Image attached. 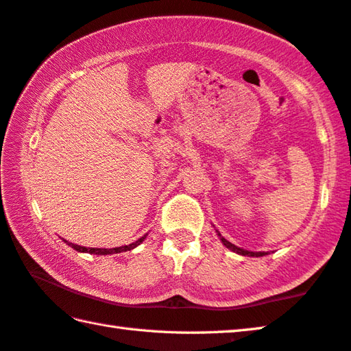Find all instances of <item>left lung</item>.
I'll return each mask as SVG.
<instances>
[{
  "mask_svg": "<svg viewBox=\"0 0 351 351\" xmlns=\"http://www.w3.org/2000/svg\"><path fill=\"white\" fill-rule=\"evenodd\" d=\"M216 233H218V237H219V239H221V242L222 244H224L228 250H232V252H234V253H238V254H241V256H253V258H259V256H265V254H269V253H265V252H250V250H244V248H241V247H238V245H234V244H232V242H228L226 238H222L221 237V233L216 230Z\"/></svg>",
  "mask_w": 351,
  "mask_h": 351,
  "instance_id": "obj_1",
  "label": "left lung"
}]
</instances>
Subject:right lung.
<instances>
[{
  "mask_svg": "<svg viewBox=\"0 0 351 351\" xmlns=\"http://www.w3.org/2000/svg\"><path fill=\"white\" fill-rule=\"evenodd\" d=\"M145 238H147V234H144L143 238H139L138 241L132 242V244H129V245L114 247V248H87V247H81V245L72 244V242H67V241H64V242H67V245L72 247L73 250H76V252H81V253H90V254H101V256H103V254H113V253H121V252H129V250H133V248H135V247H138L139 244H141V242H143Z\"/></svg>",
  "mask_w": 351,
  "mask_h": 351,
  "instance_id": "add662e5",
  "label": "right lung"
}]
</instances>
